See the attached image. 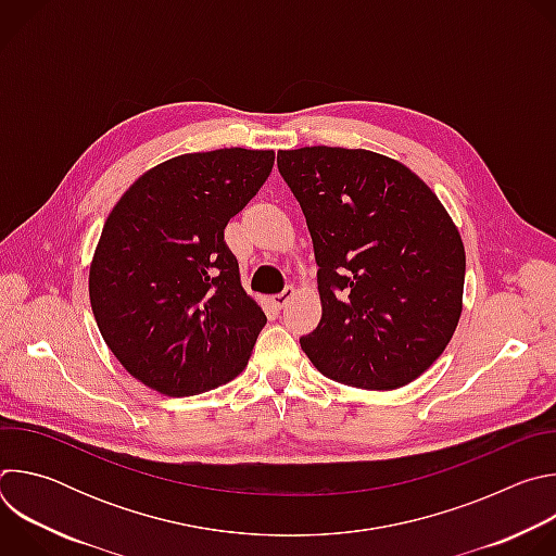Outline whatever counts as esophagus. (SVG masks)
<instances>
[{"mask_svg": "<svg viewBox=\"0 0 556 556\" xmlns=\"http://www.w3.org/2000/svg\"><path fill=\"white\" fill-rule=\"evenodd\" d=\"M294 294H296L294 286H286L279 294H275V296H273V303H275L277 307H286V305H288V301H290Z\"/></svg>", "mask_w": 556, "mask_h": 556, "instance_id": "obj_1", "label": "esophagus"}]
</instances>
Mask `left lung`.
Here are the masks:
<instances>
[{
	"label": "left lung",
	"instance_id": "obj_1",
	"mask_svg": "<svg viewBox=\"0 0 556 556\" xmlns=\"http://www.w3.org/2000/svg\"><path fill=\"white\" fill-rule=\"evenodd\" d=\"M277 167L307 222L321 321L301 348L324 376L391 391L446 350L462 314L466 255L438 195L367 149H281Z\"/></svg>",
	"mask_w": 556,
	"mask_h": 556
}]
</instances>
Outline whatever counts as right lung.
<instances>
[{
    "label": "right lung",
    "mask_w": 556,
    "mask_h": 556,
    "mask_svg": "<svg viewBox=\"0 0 556 556\" xmlns=\"http://www.w3.org/2000/svg\"><path fill=\"white\" fill-rule=\"evenodd\" d=\"M273 165V149L182 153L144 172L108 215L90 303L112 354L149 389L195 395L249 365L266 314L224 228Z\"/></svg>",
    "instance_id": "add662e5"
}]
</instances>
